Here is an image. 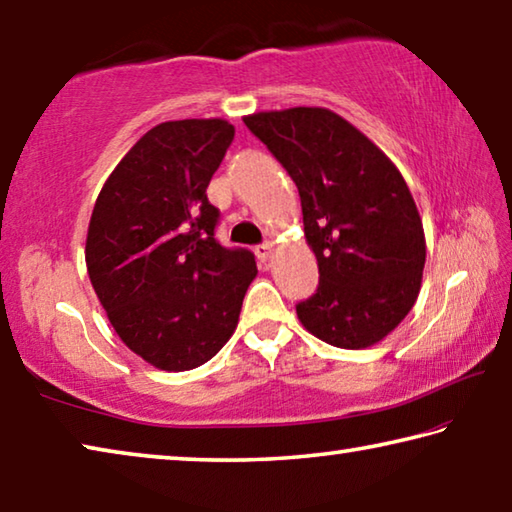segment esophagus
<instances>
[{
    "mask_svg": "<svg viewBox=\"0 0 512 512\" xmlns=\"http://www.w3.org/2000/svg\"><path fill=\"white\" fill-rule=\"evenodd\" d=\"M271 253H273V246L271 244H259V246H255V255H257V259L259 262H268V257H271Z\"/></svg>",
    "mask_w": 512,
    "mask_h": 512,
    "instance_id": "1",
    "label": "esophagus"
}]
</instances>
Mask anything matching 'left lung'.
<instances>
[{
    "mask_svg": "<svg viewBox=\"0 0 512 512\" xmlns=\"http://www.w3.org/2000/svg\"><path fill=\"white\" fill-rule=\"evenodd\" d=\"M298 187L320 282L296 305L300 323L334 348L379 343L420 293L422 219L402 173L350 121L327 108L244 117Z\"/></svg>",
    "mask_w": 512,
    "mask_h": 512,
    "instance_id": "obj_1",
    "label": "left lung"
}]
</instances>
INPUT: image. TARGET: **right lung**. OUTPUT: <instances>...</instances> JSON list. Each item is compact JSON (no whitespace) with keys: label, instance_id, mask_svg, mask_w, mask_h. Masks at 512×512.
<instances>
[{"label":"right lung","instance_id":"obj_1","mask_svg":"<svg viewBox=\"0 0 512 512\" xmlns=\"http://www.w3.org/2000/svg\"><path fill=\"white\" fill-rule=\"evenodd\" d=\"M235 126L164 121L144 133L94 203L85 264L119 339L151 366H203L237 329L255 255L214 239L205 189Z\"/></svg>","mask_w":512,"mask_h":512}]
</instances>
